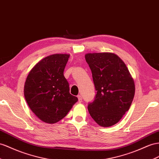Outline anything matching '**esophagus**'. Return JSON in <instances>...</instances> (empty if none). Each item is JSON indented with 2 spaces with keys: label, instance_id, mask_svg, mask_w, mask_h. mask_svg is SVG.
Returning a JSON list of instances; mask_svg holds the SVG:
<instances>
[{
  "label": "esophagus",
  "instance_id": "34e87169",
  "mask_svg": "<svg viewBox=\"0 0 159 159\" xmlns=\"http://www.w3.org/2000/svg\"><path fill=\"white\" fill-rule=\"evenodd\" d=\"M77 97H78V99H79V103H82L83 102L82 97H81L80 95H78L77 96Z\"/></svg>",
  "mask_w": 159,
  "mask_h": 159
}]
</instances>
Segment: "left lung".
<instances>
[{"label": "left lung", "instance_id": "left-lung-1", "mask_svg": "<svg viewBox=\"0 0 159 159\" xmlns=\"http://www.w3.org/2000/svg\"><path fill=\"white\" fill-rule=\"evenodd\" d=\"M85 60L97 91L88 105L89 112L100 126L113 125L129 110L135 94L134 81L125 63L113 53H88Z\"/></svg>", "mask_w": 159, "mask_h": 159}]
</instances>
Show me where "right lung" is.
<instances>
[{
  "label": "right lung",
  "mask_w": 159,
  "mask_h": 159,
  "mask_svg": "<svg viewBox=\"0 0 159 159\" xmlns=\"http://www.w3.org/2000/svg\"><path fill=\"white\" fill-rule=\"evenodd\" d=\"M70 55L56 54L41 60L31 69L24 86L31 110L39 120L55 124L67 115L78 101L70 93L64 70Z\"/></svg>",
  "instance_id": "add662e5"
}]
</instances>
